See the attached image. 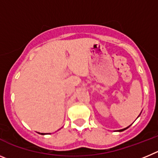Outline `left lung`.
<instances>
[{"mask_svg":"<svg viewBox=\"0 0 158 158\" xmlns=\"http://www.w3.org/2000/svg\"><path fill=\"white\" fill-rule=\"evenodd\" d=\"M128 127H127V128H124V129H122V130H119V131H123L124 130H126V129H127Z\"/></svg>","mask_w":158,"mask_h":158,"instance_id":"1","label":"left lung"}]
</instances>
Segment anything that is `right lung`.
<instances>
[{
    "instance_id": "1",
    "label": "right lung",
    "mask_w": 158,
    "mask_h": 158,
    "mask_svg": "<svg viewBox=\"0 0 158 158\" xmlns=\"http://www.w3.org/2000/svg\"><path fill=\"white\" fill-rule=\"evenodd\" d=\"M41 135H44V134H43V133H42V134H41Z\"/></svg>"
}]
</instances>
